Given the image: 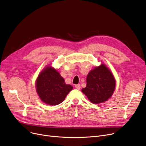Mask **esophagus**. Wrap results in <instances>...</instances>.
Here are the masks:
<instances>
[{
    "label": "esophagus",
    "instance_id": "34e87169",
    "mask_svg": "<svg viewBox=\"0 0 146 146\" xmlns=\"http://www.w3.org/2000/svg\"><path fill=\"white\" fill-rule=\"evenodd\" d=\"M75 88L77 89H80V88H81V87H80V85H79V84H78V85H75Z\"/></svg>",
    "mask_w": 146,
    "mask_h": 146
}]
</instances>
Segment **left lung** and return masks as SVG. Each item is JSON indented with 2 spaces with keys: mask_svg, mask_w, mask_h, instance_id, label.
I'll return each mask as SVG.
<instances>
[{
  "mask_svg": "<svg viewBox=\"0 0 146 146\" xmlns=\"http://www.w3.org/2000/svg\"><path fill=\"white\" fill-rule=\"evenodd\" d=\"M86 86L82 89L89 100L99 104L106 101L112 95L115 88V80L110 69L102 63L88 74Z\"/></svg>",
  "mask_w": 146,
  "mask_h": 146,
  "instance_id": "left-lung-1",
  "label": "left lung"
}]
</instances>
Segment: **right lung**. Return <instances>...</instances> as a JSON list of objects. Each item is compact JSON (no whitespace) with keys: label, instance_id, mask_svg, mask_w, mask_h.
I'll list each match as a JSON object with an SVG mask.
<instances>
[{"label":"right lung","instance_id":"add662e5","mask_svg":"<svg viewBox=\"0 0 146 146\" xmlns=\"http://www.w3.org/2000/svg\"><path fill=\"white\" fill-rule=\"evenodd\" d=\"M73 86L67 85L64 79L56 69L47 66L38 75L36 80V90L41 100L49 105L62 102Z\"/></svg>","mask_w":146,"mask_h":146}]
</instances>
